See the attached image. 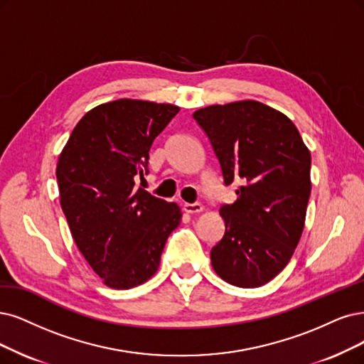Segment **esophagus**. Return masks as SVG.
<instances>
[{"label":"esophagus","instance_id":"1","mask_svg":"<svg viewBox=\"0 0 364 364\" xmlns=\"http://www.w3.org/2000/svg\"><path fill=\"white\" fill-rule=\"evenodd\" d=\"M183 210L186 211V213H191V214H193V213H199V211H203V205H200L199 203H186L184 205H183Z\"/></svg>","mask_w":364,"mask_h":364}]
</instances>
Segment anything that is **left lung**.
Wrapping results in <instances>:
<instances>
[{"label": "left lung", "mask_w": 364, "mask_h": 364, "mask_svg": "<svg viewBox=\"0 0 364 364\" xmlns=\"http://www.w3.org/2000/svg\"><path fill=\"white\" fill-rule=\"evenodd\" d=\"M222 169L237 184L223 204L225 234L210 257L225 282L258 288L276 277L297 247L311 196V153L297 127L261 102L213 105L193 114Z\"/></svg>", "instance_id": "left-lung-1"}]
</instances>
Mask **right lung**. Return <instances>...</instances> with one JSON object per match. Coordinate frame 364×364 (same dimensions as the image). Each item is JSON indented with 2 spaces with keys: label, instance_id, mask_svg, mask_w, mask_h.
<instances>
[{
  "label": "right lung",
  "instance_id": "right-lung-1",
  "mask_svg": "<svg viewBox=\"0 0 364 364\" xmlns=\"http://www.w3.org/2000/svg\"><path fill=\"white\" fill-rule=\"evenodd\" d=\"M180 107L119 99L80 118L58 159L64 216L87 262L114 289H129L159 268L169 234L180 225L177 204L136 187L148 151Z\"/></svg>",
  "mask_w": 364,
  "mask_h": 364
}]
</instances>
